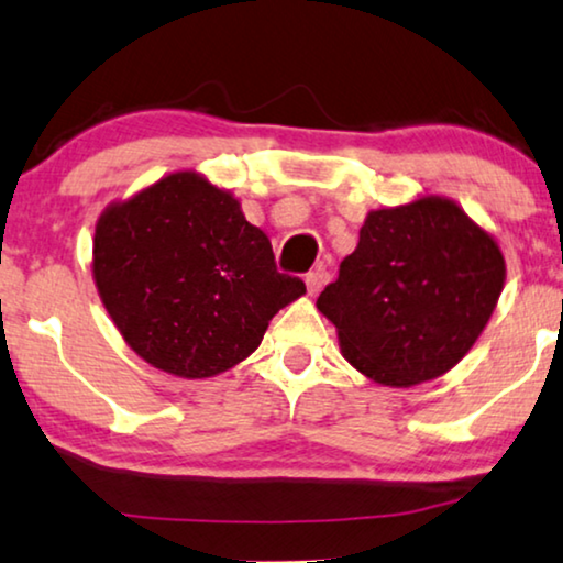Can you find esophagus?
Returning a JSON list of instances; mask_svg holds the SVG:
<instances>
[{"instance_id": "obj_1", "label": "esophagus", "mask_w": 563, "mask_h": 563, "mask_svg": "<svg viewBox=\"0 0 563 563\" xmlns=\"http://www.w3.org/2000/svg\"><path fill=\"white\" fill-rule=\"evenodd\" d=\"M328 279H330V274H328L325 268H322V266H318V268H314V272L307 274V276H305V284H307V295H310V297L320 295V289L325 287Z\"/></svg>"}]
</instances>
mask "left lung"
Returning a JSON list of instances; mask_svg holds the SVG:
<instances>
[{
    "instance_id": "8db88e82",
    "label": "left lung",
    "mask_w": 563,
    "mask_h": 563,
    "mask_svg": "<svg viewBox=\"0 0 563 563\" xmlns=\"http://www.w3.org/2000/svg\"><path fill=\"white\" fill-rule=\"evenodd\" d=\"M497 238L449 197L366 214L358 245L318 297L349 364L382 387L451 372L487 328L505 287Z\"/></svg>"
}]
</instances>
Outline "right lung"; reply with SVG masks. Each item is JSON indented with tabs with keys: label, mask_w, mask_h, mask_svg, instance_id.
<instances>
[{
	"label": "right lung",
	"mask_w": 563,
	"mask_h": 563,
	"mask_svg": "<svg viewBox=\"0 0 563 563\" xmlns=\"http://www.w3.org/2000/svg\"><path fill=\"white\" fill-rule=\"evenodd\" d=\"M91 276L122 341L181 379L241 364L305 295L297 276L276 272L272 241L241 202L189 168L104 207Z\"/></svg>",
	"instance_id": "add662e5"
}]
</instances>
